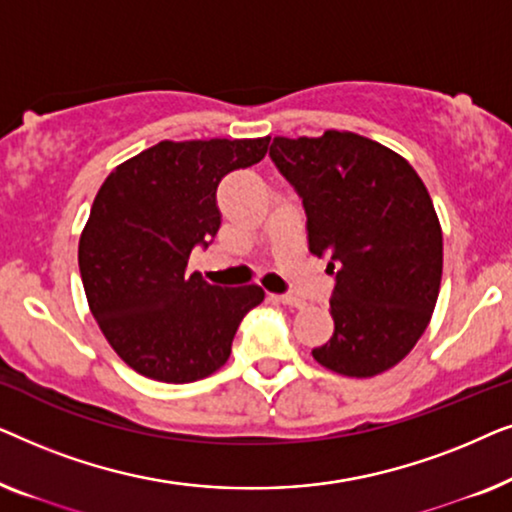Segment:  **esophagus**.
<instances>
[{
	"instance_id": "34e87169",
	"label": "esophagus",
	"mask_w": 512,
	"mask_h": 512,
	"mask_svg": "<svg viewBox=\"0 0 512 512\" xmlns=\"http://www.w3.org/2000/svg\"><path fill=\"white\" fill-rule=\"evenodd\" d=\"M272 300H277V303H282L286 307H303V300L291 296V293H275V296H270Z\"/></svg>"
}]
</instances>
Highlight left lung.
<instances>
[{
	"label": "left lung",
	"instance_id": "obj_1",
	"mask_svg": "<svg viewBox=\"0 0 512 512\" xmlns=\"http://www.w3.org/2000/svg\"><path fill=\"white\" fill-rule=\"evenodd\" d=\"M270 158L303 200L310 251L331 258L335 331L312 356L347 377L394 368L429 326L443 277V233L424 181L354 132L275 137Z\"/></svg>",
	"mask_w": 512,
	"mask_h": 512
}]
</instances>
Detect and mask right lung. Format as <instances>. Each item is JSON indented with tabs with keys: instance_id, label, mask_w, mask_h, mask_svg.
I'll return each mask as SVG.
<instances>
[{
	"instance_id": "right-lung-1",
	"label": "right lung",
	"mask_w": 512,
	"mask_h": 512,
	"mask_svg": "<svg viewBox=\"0 0 512 512\" xmlns=\"http://www.w3.org/2000/svg\"><path fill=\"white\" fill-rule=\"evenodd\" d=\"M270 137L158 142L125 160L95 195L79 242L90 312L114 352L167 384L219 370L261 286L223 289L188 275V256L219 233V181L256 165Z\"/></svg>"
}]
</instances>
